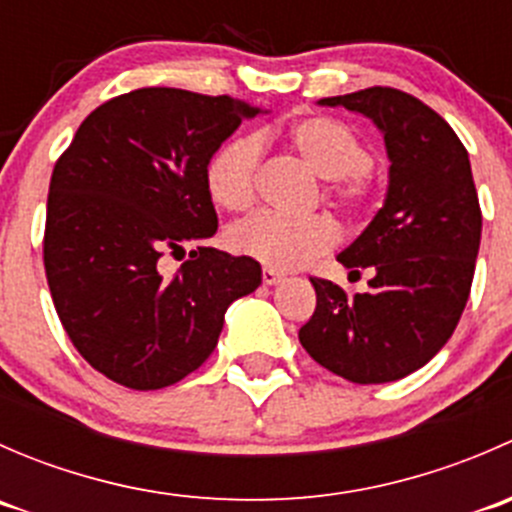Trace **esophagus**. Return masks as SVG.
I'll list each match as a JSON object with an SVG mask.
<instances>
[{
  "label": "esophagus",
  "mask_w": 512,
  "mask_h": 512,
  "mask_svg": "<svg viewBox=\"0 0 512 512\" xmlns=\"http://www.w3.org/2000/svg\"><path fill=\"white\" fill-rule=\"evenodd\" d=\"M285 280V275H282V272H277V270H272V267H265V270H262V282H265V285H280V282Z\"/></svg>",
  "instance_id": "obj_1"
}]
</instances>
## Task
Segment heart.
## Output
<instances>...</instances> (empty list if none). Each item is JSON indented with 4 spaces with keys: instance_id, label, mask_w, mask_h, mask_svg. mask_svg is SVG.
I'll return each instance as SVG.
<instances>
[{
    "instance_id": "b5f03b06",
    "label": "heart",
    "mask_w": 512,
    "mask_h": 512,
    "mask_svg": "<svg viewBox=\"0 0 512 512\" xmlns=\"http://www.w3.org/2000/svg\"><path fill=\"white\" fill-rule=\"evenodd\" d=\"M285 138L314 173L329 180V195L342 208L361 210L369 203L366 170L371 168V148L352 126L332 116H304L287 128ZM260 156L262 146L255 136L225 141L205 168L210 200L230 213L250 208ZM337 240L339 227L327 215L289 218L262 210L227 230V247L232 252L252 257L272 270L307 265L332 250Z\"/></svg>"
}]
</instances>
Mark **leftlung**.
Returning <instances> with one entry per match:
<instances>
[{
    "instance_id": "8db88e82",
    "label": "left lung",
    "mask_w": 512,
    "mask_h": 512,
    "mask_svg": "<svg viewBox=\"0 0 512 512\" xmlns=\"http://www.w3.org/2000/svg\"><path fill=\"white\" fill-rule=\"evenodd\" d=\"M371 118L384 136L389 188L366 230L337 260L369 292L312 277L317 307L299 342L317 364L354 384H386L421 369L451 339L480 247V205L468 151L433 108L389 86L322 98Z\"/></svg>"
}]
</instances>
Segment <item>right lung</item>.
<instances>
[{
    "instance_id": "right-lung-1",
    "label": "right lung",
    "mask_w": 512,
    "mask_h": 512,
    "mask_svg": "<svg viewBox=\"0 0 512 512\" xmlns=\"http://www.w3.org/2000/svg\"><path fill=\"white\" fill-rule=\"evenodd\" d=\"M230 96L151 86L101 103L56 160L44 267L56 314L79 354L116 384L153 391L198 369L235 299L262 267L195 247L173 277L160 260L218 232L205 168L245 118Z\"/></svg>"
}]
</instances>
